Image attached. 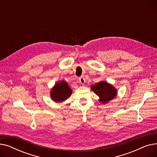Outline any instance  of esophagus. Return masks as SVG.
I'll list each match as a JSON object with an SVG mask.
<instances>
[{"mask_svg":"<svg viewBox=\"0 0 157 157\" xmlns=\"http://www.w3.org/2000/svg\"><path fill=\"white\" fill-rule=\"evenodd\" d=\"M79 83L83 85L85 83V79L83 77H81L79 78Z\"/></svg>","mask_w":157,"mask_h":157,"instance_id":"obj_1","label":"esophagus"}]
</instances>
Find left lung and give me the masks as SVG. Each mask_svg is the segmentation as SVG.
I'll list each match as a JSON object with an SVG mask.
<instances>
[{
	"mask_svg": "<svg viewBox=\"0 0 157 157\" xmlns=\"http://www.w3.org/2000/svg\"><path fill=\"white\" fill-rule=\"evenodd\" d=\"M92 91L99 97V101L105 104L117 95V90L107 81H100L91 86Z\"/></svg>",
	"mask_w": 157,
	"mask_h": 157,
	"instance_id": "1",
	"label": "left lung"
}]
</instances>
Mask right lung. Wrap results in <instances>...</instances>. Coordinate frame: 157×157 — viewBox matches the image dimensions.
<instances>
[{"label": "right lung", "mask_w": 157, "mask_h": 157, "mask_svg": "<svg viewBox=\"0 0 157 157\" xmlns=\"http://www.w3.org/2000/svg\"><path fill=\"white\" fill-rule=\"evenodd\" d=\"M72 94V90L68 83L61 80L54 85L50 92L52 99L55 102H62L67 100Z\"/></svg>", "instance_id": "add662e5"}]
</instances>
